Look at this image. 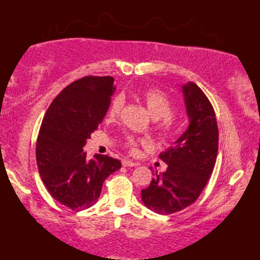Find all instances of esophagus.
<instances>
[{
	"label": "esophagus",
	"mask_w": 260,
	"mask_h": 260,
	"mask_svg": "<svg viewBox=\"0 0 260 260\" xmlns=\"http://www.w3.org/2000/svg\"><path fill=\"white\" fill-rule=\"evenodd\" d=\"M122 165H123L124 167H136V166H138V163L130 161V159H123Z\"/></svg>",
	"instance_id": "1"
}]
</instances>
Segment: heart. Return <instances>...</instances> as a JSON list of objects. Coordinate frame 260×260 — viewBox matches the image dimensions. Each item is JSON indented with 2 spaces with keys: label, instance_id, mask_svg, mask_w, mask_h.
<instances>
[{
  "label": "heart",
  "instance_id": "heart-1",
  "mask_svg": "<svg viewBox=\"0 0 260 260\" xmlns=\"http://www.w3.org/2000/svg\"><path fill=\"white\" fill-rule=\"evenodd\" d=\"M143 102L147 106L148 111L150 112L151 117L156 120L159 119L158 129L161 131H169L173 126V116L174 104L169 95L161 90H147L143 93ZM124 105V99L122 95H117L112 99L111 104L109 108V117L110 118H117L122 112ZM145 144L144 142H141L134 137H129L126 140V147L130 149V151L135 152L137 150L138 145Z\"/></svg>",
  "mask_w": 260,
  "mask_h": 260
}]
</instances>
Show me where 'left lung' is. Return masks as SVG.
<instances>
[{
  "label": "left lung",
  "instance_id": "8db88e82",
  "mask_svg": "<svg viewBox=\"0 0 260 260\" xmlns=\"http://www.w3.org/2000/svg\"><path fill=\"white\" fill-rule=\"evenodd\" d=\"M189 126L175 145L159 154L168 165L154 173L150 186L142 190V201L158 214H173L198 200L211 177L218 155L219 131L214 109L194 83L182 86Z\"/></svg>",
  "mask_w": 260,
  "mask_h": 260
}]
</instances>
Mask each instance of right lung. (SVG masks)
<instances>
[{
    "instance_id": "add662e5",
    "label": "right lung",
    "mask_w": 260,
    "mask_h": 260,
    "mask_svg": "<svg viewBox=\"0 0 260 260\" xmlns=\"http://www.w3.org/2000/svg\"><path fill=\"white\" fill-rule=\"evenodd\" d=\"M115 90L112 77L80 78L56 95L42 119L39 173L52 198L73 211L93 206L104 181L122 167L108 155L88 158L83 149L104 119Z\"/></svg>"
}]
</instances>
